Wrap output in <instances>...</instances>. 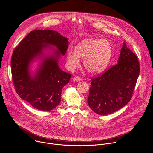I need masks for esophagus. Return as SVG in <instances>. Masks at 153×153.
I'll list each match as a JSON object with an SVG mask.
<instances>
[{
	"label": "esophagus",
	"instance_id": "1",
	"mask_svg": "<svg viewBox=\"0 0 153 153\" xmlns=\"http://www.w3.org/2000/svg\"><path fill=\"white\" fill-rule=\"evenodd\" d=\"M73 80L74 81V82H79V81H81L82 80V79L79 77H74L73 78Z\"/></svg>",
	"mask_w": 153,
	"mask_h": 153
}]
</instances>
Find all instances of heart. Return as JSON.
<instances>
[{
    "instance_id": "heart-1",
    "label": "heart",
    "mask_w": 153,
    "mask_h": 153,
    "mask_svg": "<svg viewBox=\"0 0 153 153\" xmlns=\"http://www.w3.org/2000/svg\"><path fill=\"white\" fill-rule=\"evenodd\" d=\"M112 54L111 43L106 39H86L68 49L67 60L69 68L74 70L83 59V67L90 73L96 74L103 71L110 63Z\"/></svg>"
}]
</instances>
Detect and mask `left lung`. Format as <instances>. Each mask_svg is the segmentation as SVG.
<instances>
[{
	"label": "left lung",
	"instance_id": "left-lung-1",
	"mask_svg": "<svg viewBox=\"0 0 153 153\" xmlns=\"http://www.w3.org/2000/svg\"><path fill=\"white\" fill-rule=\"evenodd\" d=\"M137 59L124 41L117 64L91 79L88 104L94 113L110 114L129 102L140 72Z\"/></svg>",
	"mask_w": 153,
	"mask_h": 153
}]
</instances>
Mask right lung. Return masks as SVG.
<instances>
[{
  "label": "right lung",
  "mask_w": 153,
  "mask_h": 153,
  "mask_svg": "<svg viewBox=\"0 0 153 153\" xmlns=\"http://www.w3.org/2000/svg\"><path fill=\"white\" fill-rule=\"evenodd\" d=\"M68 47L67 38L50 30L31 31L20 42L11 64L16 91L22 99L41 111H50L59 105L62 88L71 76L59 65ZM36 59L39 64L33 74L30 65Z\"/></svg>",
  "instance_id": "right-lung-1"
}]
</instances>
